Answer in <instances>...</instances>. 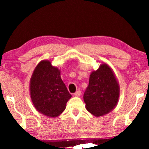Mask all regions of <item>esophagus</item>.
<instances>
[{
  "instance_id": "34e87169",
  "label": "esophagus",
  "mask_w": 149,
  "mask_h": 149,
  "mask_svg": "<svg viewBox=\"0 0 149 149\" xmlns=\"http://www.w3.org/2000/svg\"><path fill=\"white\" fill-rule=\"evenodd\" d=\"M81 95V91L79 90H77V91L74 93L75 97H79Z\"/></svg>"
}]
</instances>
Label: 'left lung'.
Returning a JSON list of instances; mask_svg holds the SVG:
<instances>
[{"label":"left lung","mask_w":149,"mask_h":149,"mask_svg":"<svg viewBox=\"0 0 149 149\" xmlns=\"http://www.w3.org/2000/svg\"><path fill=\"white\" fill-rule=\"evenodd\" d=\"M119 96V84L112 70L107 64H101L90 75L84 95L86 109L96 117L107 114L116 107Z\"/></svg>","instance_id":"1"}]
</instances>
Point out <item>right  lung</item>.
I'll list each match as a JSON object with an SVG mask.
<instances>
[{"label": "right lung", "mask_w": 149, "mask_h": 149, "mask_svg": "<svg viewBox=\"0 0 149 149\" xmlns=\"http://www.w3.org/2000/svg\"><path fill=\"white\" fill-rule=\"evenodd\" d=\"M29 90L35 108L49 117L62 114L72 97L60 77V71L49 60H42L35 68Z\"/></svg>", "instance_id": "add662e5"}]
</instances>
